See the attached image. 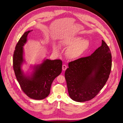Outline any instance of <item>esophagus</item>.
<instances>
[{
	"label": "esophagus",
	"mask_w": 123,
	"mask_h": 123,
	"mask_svg": "<svg viewBox=\"0 0 123 123\" xmlns=\"http://www.w3.org/2000/svg\"><path fill=\"white\" fill-rule=\"evenodd\" d=\"M62 70H65L66 69H67V66L66 65H65V64H64V65H62Z\"/></svg>",
	"instance_id": "obj_1"
}]
</instances>
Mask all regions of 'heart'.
<instances>
[{"instance_id": "heart-1", "label": "heart", "mask_w": 123, "mask_h": 123, "mask_svg": "<svg viewBox=\"0 0 123 123\" xmlns=\"http://www.w3.org/2000/svg\"><path fill=\"white\" fill-rule=\"evenodd\" d=\"M63 46L69 47L65 52L66 56L69 59L76 60L81 57L89 46V42L87 39H82L81 37L76 36L73 38L64 40L62 42ZM54 50H58V46L53 43Z\"/></svg>"}]
</instances>
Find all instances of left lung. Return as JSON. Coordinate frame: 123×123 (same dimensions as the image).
<instances>
[{
	"instance_id": "left-lung-1",
	"label": "left lung",
	"mask_w": 123,
	"mask_h": 123,
	"mask_svg": "<svg viewBox=\"0 0 123 123\" xmlns=\"http://www.w3.org/2000/svg\"><path fill=\"white\" fill-rule=\"evenodd\" d=\"M65 77L70 98L83 102L93 98L106 82L112 66V56L106 43L91 55L69 63Z\"/></svg>"
}]
</instances>
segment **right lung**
I'll return each mask as SVG.
<instances>
[{"mask_svg":"<svg viewBox=\"0 0 123 123\" xmlns=\"http://www.w3.org/2000/svg\"><path fill=\"white\" fill-rule=\"evenodd\" d=\"M32 31L25 32L18 42L13 54V69L23 92L32 99L41 100L49 96L53 80L62 72V62L61 60L46 59L33 67L31 75L24 73L22 70L25 62L23 46L27 42L28 34Z\"/></svg>","mask_w":123,"mask_h":123,"instance_id":"obj_1","label":"right lung"}]
</instances>
